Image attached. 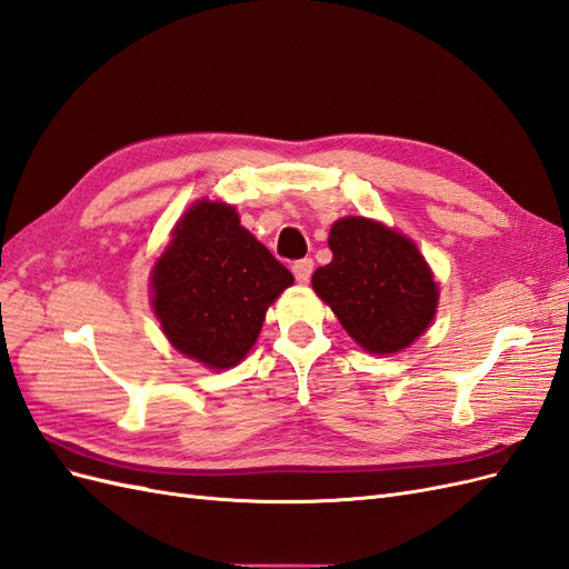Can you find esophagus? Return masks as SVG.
I'll use <instances>...</instances> for the list:
<instances>
[{
	"instance_id": "1",
	"label": "esophagus",
	"mask_w": 569,
	"mask_h": 569,
	"mask_svg": "<svg viewBox=\"0 0 569 569\" xmlns=\"http://www.w3.org/2000/svg\"><path fill=\"white\" fill-rule=\"evenodd\" d=\"M291 272H295V278H297V282H308L311 280V274H313V261L311 258H301V261H297L295 266H291Z\"/></svg>"
}]
</instances>
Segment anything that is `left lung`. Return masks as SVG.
<instances>
[{"label": "left lung", "instance_id": "obj_1", "mask_svg": "<svg viewBox=\"0 0 569 569\" xmlns=\"http://www.w3.org/2000/svg\"><path fill=\"white\" fill-rule=\"evenodd\" d=\"M327 244L332 261L313 272V289L366 351L399 353L432 325L439 287L406 234L349 216L335 222Z\"/></svg>", "mask_w": 569, "mask_h": 569}]
</instances>
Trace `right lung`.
Returning a JSON list of instances; mask_svg holds the SVG:
<instances>
[{
    "label": "right lung",
    "mask_w": 569,
    "mask_h": 569,
    "mask_svg": "<svg viewBox=\"0 0 569 569\" xmlns=\"http://www.w3.org/2000/svg\"><path fill=\"white\" fill-rule=\"evenodd\" d=\"M291 282L295 274L239 226L234 206L201 199L153 263L151 306L180 353L228 370L253 349L268 306Z\"/></svg>",
    "instance_id": "1"
}]
</instances>
